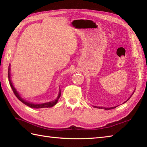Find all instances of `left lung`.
<instances>
[{
    "label": "left lung",
    "mask_w": 147,
    "mask_h": 147,
    "mask_svg": "<svg viewBox=\"0 0 147 147\" xmlns=\"http://www.w3.org/2000/svg\"><path fill=\"white\" fill-rule=\"evenodd\" d=\"M133 94H134V93H133ZM132 94L131 95V96H132ZM131 96L130 97H129L128 99V100H129V98H131ZM127 100V101H128ZM125 101V102H126ZM117 107H118V106H117ZM117 107H110V108H105V107H95V106H93V107H94V108H101V109H105V110H111V109H113V108H117Z\"/></svg>",
    "instance_id": "8db88e82"
}]
</instances>
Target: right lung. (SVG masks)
Here are the masks:
<instances>
[{
	"label": "right lung",
	"instance_id": "obj_1",
	"mask_svg": "<svg viewBox=\"0 0 147 147\" xmlns=\"http://www.w3.org/2000/svg\"><path fill=\"white\" fill-rule=\"evenodd\" d=\"M11 66V65H10ZM10 70H11V68H10V66L9 67V71H8V78H9V83L10 85H11V86L12 88V90L13 92V93L16 95V96L18 98L19 100L23 103L24 105L28 106V107L32 108H51L53 107V106L55 105L58 101V100H59L60 96H61V90H59V94H58V96L57 97V98L55 100L52 101H50V102H47V103H41V104H34V103H30V102L28 101H26V100H24L19 95V93L17 90H16V88L13 87V84L12 81L11 80V73H10Z\"/></svg>",
	"mask_w": 147,
	"mask_h": 147
}]
</instances>
